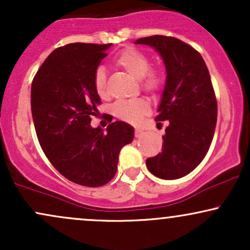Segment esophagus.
Instances as JSON below:
<instances>
[{"label": "esophagus", "mask_w": 250, "mask_h": 250, "mask_svg": "<svg viewBox=\"0 0 250 250\" xmlns=\"http://www.w3.org/2000/svg\"><path fill=\"white\" fill-rule=\"evenodd\" d=\"M142 135H143V131L141 130V129H135V137H136V139L142 137Z\"/></svg>", "instance_id": "34e87169"}]
</instances>
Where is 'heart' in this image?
<instances>
[{"instance_id": "b5f03b06", "label": "heart", "mask_w": 250, "mask_h": 250, "mask_svg": "<svg viewBox=\"0 0 250 250\" xmlns=\"http://www.w3.org/2000/svg\"><path fill=\"white\" fill-rule=\"evenodd\" d=\"M115 64L139 80L140 87L143 91L156 95L163 88V74L159 68L150 67V59L146 53L137 48L129 47L121 51L115 59ZM94 89L97 96L107 99V76L103 68H97L94 75ZM150 113V107L145 100L139 99L134 101L117 102L111 107V114L129 125H137L145 116Z\"/></svg>"}]
</instances>
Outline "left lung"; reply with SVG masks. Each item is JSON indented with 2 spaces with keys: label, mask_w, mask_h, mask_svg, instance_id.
Returning a JSON list of instances; mask_svg holds the SVG:
<instances>
[{
  "label": "left lung",
  "mask_w": 250,
  "mask_h": 250,
  "mask_svg": "<svg viewBox=\"0 0 250 250\" xmlns=\"http://www.w3.org/2000/svg\"><path fill=\"white\" fill-rule=\"evenodd\" d=\"M136 44L155 48L167 79L155 121H168L162 151L146 161L151 174L175 180L193 171L207 155L217 120V102L205 60L191 45L171 36L154 35Z\"/></svg>",
  "instance_id": "8db88e82"
}]
</instances>
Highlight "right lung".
I'll list each match as a JSON object with an SVG mask.
<instances>
[{"mask_svg": "<svg viewBox=\"0 0 250 250\" xmlns=\"http://www.w3.org/2000/svg\"><path fill=\"white\" fill-rule=\"evenodd\" d=\"M109 44L69 43L45 59L31 83V114L40 146L65 179L101 187L115 176L119 154L134 139V128L115 121L90 125L101 100L94 75Z\"/></svg>", "mask_w": 250, "mask_h": 250, "instance_id": "1", "label": "right lung"}]
</instances>
